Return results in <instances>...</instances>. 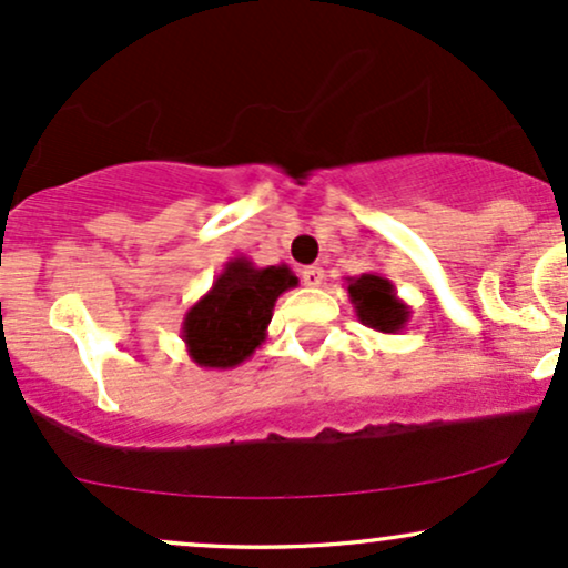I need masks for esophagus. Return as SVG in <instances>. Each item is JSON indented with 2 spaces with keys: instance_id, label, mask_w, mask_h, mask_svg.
Listing matches in <instances>:
<instances>
[{
  "instance_id": "34e87169",
  "label": "esophagus",
  "mask_w": 568,
  "mask_h": 568,
  "mask_svg": "<svg viewBox=\"0 0 568 568\" xmlns=\"http://www.w3.org/2000/svg\"><path fill=\"white\" fill-rule=\"evenodd\" d=\"M323 277H325L323 266H317V264L304 266V270H302V280H304V285H321V283H323Z\"/></svg>"
}]
</instances>
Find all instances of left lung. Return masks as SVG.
Wrapping results in <instances>:
<instances>
[{
	"mask_svg": "<svg viewBox=\"0 0 568 568\" xmlns=\"http://www.w3.org/2000/svg\"><path fill=\"white\" fill-rule=\"evenodd\" d=\"M347 293L363 325L382 334H400L406 328L410 306L397 296L393 280L382 277L379 272H363L357 277H347Z\"/></svg>",
	"mask_w": 568,
	"mask_h": 568,
	"instance_id": "8db88e82",
	"label": "left lung"
}]
</instances>
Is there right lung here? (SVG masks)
<instances>
[{"mask_svg":"<svg viewBox=\"0 0 568 568\" xmlns=\"http://www.w3.org/2000/svg\"><path fill=\"white\" fill-rule=\"evenodd\" d=\"M288 264L256 266L251 258H230L211 291L189 306L181 323L189 357L202 368H234L266 338V325L280 293L296 288Z\"/></svg>","mask_w":568,"mask_h":568,"instance_id":"add662e5","label":"right lung"}]
</instances>
